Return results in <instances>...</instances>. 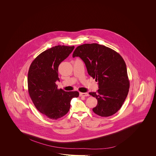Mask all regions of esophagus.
<instances>
[{"mask_svg":"<svg viewBox=\"0 0 156 156\" xmlns=\"http://www.w3.org/2000/svg\"><path fill=\"white\" fill-rule=\"evenodd\" d=\"M89 95L88 93H80V96H89Z\"/></svg>","mask_w":156,"mask_h":156,"instance_id":"34e87169","label":"esophagus"}]
</instances>
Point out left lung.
<instances>
[{
  "label": "left lung",
  "instance_id": "left-lung-1",
  "mask_svg": "<svg viewBox=\"0 0 156 156\" xmlns=\"http://www.w3.org/2000/svg\"><path fill=\"white\" fill-rule=\"evenodd\" d=\"M73 57H80L89 75L98 81L97 92L89 93L98 100L93 112L104 117L115 114L122 106L129 89L126 64L122 57L114 50L98 43L77 47Z\"/></svg>",
  "mask_w": 156,
  "mask_h": 156
}]
</instances>
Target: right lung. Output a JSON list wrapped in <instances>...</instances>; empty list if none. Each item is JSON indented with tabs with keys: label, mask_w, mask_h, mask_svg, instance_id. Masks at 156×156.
Segmentation results:
<instances>
[{
	"label": "right lung",
	"mask_w": 156,
	"mask_h": 156,
	"mask_svg": "<svg viewBox=\"0 0 156 156\" xmlns=\"http://www.w3.org/2000/svg\"><path fill=\"white\" fill-rule=\"evenodd\" d=\"M75 47L56 46L43 51L33 60L28 73V90L30 99L40 113L56 120L66 115L70 102L79 95L78 91L58 89L59 65L73 52Z\"/></svg>",
	"instance_id": "right-lung-1"
}]
</instances>
